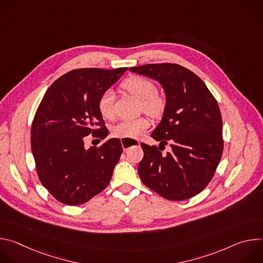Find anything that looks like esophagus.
Instances as JSON below:
<instances>
[{
	"label": "esophagus",
	"mask_w": 263,
	"mask_h": 263,
	"mask_svg": "<svg viewBox=\"0 0 263 263\" xmlns=\"http://www.w3.org/2000/svg\"><path fill=\"white\" fill-rule=\"evenodd\" d=\"M122 141V146L124 151H128V149L132 146V145H136L139 144L138 140H134V139H121Z\"/></svg>",
	"instance_id": "esophagus-1"
}]
</instances>
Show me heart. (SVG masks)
<instances>
[{
    "label": "heart",
    "mask_w": 263,
    "mask_h": 263,
    "mask_svg": "<svg viewBox=\"0 0 263 263\" xmlns=\"http://www.w3.org/2000/svg\"><path fill=\"white\" fill-rule=\"evenodd\" d=\"M123 87L141 101L142 109L152 117H159L165 108V100L156 93L155 84L142 77H130L123 82ZM98 109L105 119L114 116V92L106 90L99 99ZM149 127L145 118L123 120L114 128V135L121 138H136Z\"/></svg>",
    "instance_id": "1"
}]
</instances>
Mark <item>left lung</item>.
Here are the masks:
<instances>
[{
	"label": "left lung",
	"instance_id": "1",
	"mask_svg": "<svg viewBox=\"0 0 263 263\" xmlns=\"http://www.w3.org/2000/svg\"><path fill=\"white\" fill-rule=\"evenodd\" d=\"M129 70L157 81L165 93L163 116L151 136L171 151L141 143L138 164L142 183L171 201L200 194L211 181L222 154V121L218 104L205 83L179 64L154 63Z\"/></svg>",
	"mask_w": 263,
	"mask_h": 263
}]
</instances>
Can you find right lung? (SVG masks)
Instances as JSON below:
<instances>
[{
    "mask_svg": "<svg viewBox=\"0 0 263 263\" xmlns=\"http://www.w3.org/2000/svg\"><path fill=\"white\" fill-rule=\"evenodd\" d=\"M127 67L79 68L46 91L31 128V148L42 184L59 202L77 206L105 190L123 152L121 140L85 147V136L104 139L108 130L98 109L100 97ZM101 127L99 128L98 126Z\"/></svg>",
    "mask_w": 263,
    "mask_h": 263,
    "instance_id": "right-lung-1",
    "label": "right lung"
}]
</instances>
